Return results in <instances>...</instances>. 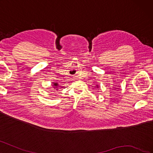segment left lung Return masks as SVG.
Instances as JSON below:
<instances>
[{"label":"left lung","instance_id":"left-lung-1","mask_svg":"<svg viewBox=\"0 0 153 153\" xmlns=\"http://www.w3.org/2000/svg\"><path fill=\"white\" fill-rule=\"evenodd\" d=\"M96 87H97V88H99V86H98V85H97V86H96Z\"/></svg>","mask_w":153,"mask_h":153}]
</instances>
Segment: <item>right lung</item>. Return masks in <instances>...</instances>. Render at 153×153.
<instances>
[{
    "label": "right lung",
    "instance_id": "obj_1",
    "mask_svg": "<svg viewBox=\"0 0 153 153\" xmlns=\"http://www.w3.org/2000/svg\"><path fill=\"white\" fill-rule=\"evenodd\" d=\"M52 84H52L53 88H54V89H53L59 90V89H58V88H59V83H57V82H53Z\"/></svg>",
    "mask_w": 153,
    "mask_h": 153
}]
</instances>
